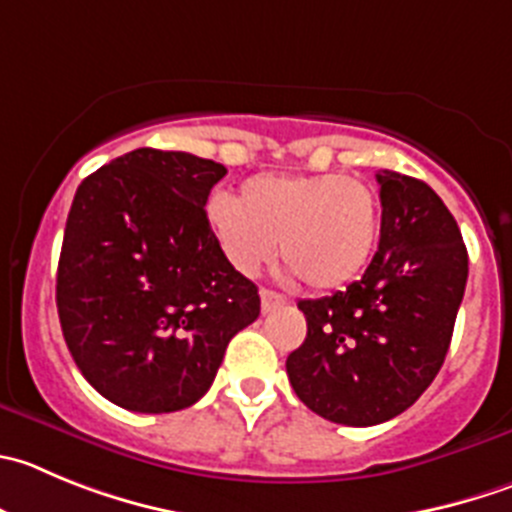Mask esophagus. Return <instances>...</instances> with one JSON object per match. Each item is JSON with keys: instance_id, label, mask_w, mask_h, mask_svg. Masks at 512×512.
Here are the masks:
<instances>
[{"instance_id": "obj_1", "label": "esophagus", "mask_w": 512, "mask_h": 512, "mask_svg": "<svg viewBox=\"0 0 512 512\" xmlns=\"http://www.w3.org/2000/svg\"><path fill=\"white\" fill-rule=\"evenodd\" d=\"M286 304H289V301H286V296L276 294V291H269V289L261 291V311H264V314H269V311H274V309H281V306H286Z\"/></svg>"}]
</instances>
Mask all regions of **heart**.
Masks as SVG:
<instances>
[{"instance_id": "1", "label": "heart", "mask_w": 512, "mask_h": 512, "mask_svg": "<svg viewBox=\"0 0 512 512\" xmlns=\"http://www.w3.org/2000/svg\"><path fill=\"white\" fill-rule=\"evenodd\" d=\"M379 198L359 178L337 173H261L238 201L216 198L208 223L228 264L251 276L281 261L311 289H337L372 259L379 238Z\"/></svg>"}]
</instances>
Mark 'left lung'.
<instances>
[{"label":"left lung","instance_id":"left-lung-1","mask_svg":"<svg viewBox=\"0 0 512 512\" xmlns=\"http://www.w3.org/2000/svg\"><path fill=\"white\" fill-rule=\"evenodd\" d=\"M379 248L344 291L299 301L306 339L286 359L296 397L337 425L372 427L412 407L440 372L467 284V248L422 180L379 170Z\"/></svg>","mask_w":512,"mask_h":512}]
</instances>
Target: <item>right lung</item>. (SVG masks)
<instances>
[{
  "label": "right lung",
  "mask_w": 512,
  "mask_h": 512,
  "mask_svg": "<svg viewBox=\"0 0 512 512\" xmlns=\"http://www.w3.org/2000/svg\"><path fill=\"white\" fill-rule=\"evenodd\" d=\"M213 160L138 148L80 183L57 266V314L82 377L113 405L186 410L261 311L206 216Z\"/></svg>",
  "instance_id": "1"
}]
</instances>
